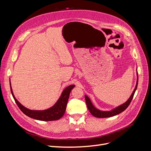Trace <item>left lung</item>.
Listing matches in <instances>:
<instances>
[{
  "label": "left lung",
  "instance_id": "left-lung-1",
  "mask_svg": "<svg viewBox=\"0 0 151 151\" xmlns=\"http://www.w3.org/2000/svg\"><path fill=\"white\" fill-rule=\"evenodd\" d=\"M137 83H136V85H135V88L134 89V91L132 92L130 98L128 99L127 101L126 102H125L124 103L122 104L121 105H120V106H116V108H113L109 111H102V110H100V109L96 108L94 106L92 102H91L90 98L87 95H85L86 103L87 106H88V108L89 109V111H90V113L92 114L94 116L97 117V118H108V117H111V116H115L116 115H118V114H120V113L125 110V109L127 108V107L129 106V104L131 103L132 99H133L134 95L135 94L137 88V85H138L137 71Z\"/></svg>",
  "mask_w": 151,
  "mask_h": 151
}]
</instances>
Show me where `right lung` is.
<instances>
[{
    "mask_svg": "<svg viewBox=\"0 0 151 151\" xmlns=\"http://www.w3.org/2000/svg\"><path fill=\"white\" fill-rule=\"evenodd\" d=\"M74 87L75 85L72 84L67 86V88L63 89L60 98H58L57 101L52 107L44 109V110H31V109L24 107L23 105H22L17 101L14 95L10 81V88L12 95L15 100L16 103L17 104L18 107L19 108L21 111L25 114L26 116L33 118V119L41 121L57 120L60 119L63 116L65 111L70 93Z\"/></svg>",
    "mask_w": 151,
    "mask_h": 151,
    "instance_id": "1",
    "label": "right lung"
}]
</instances>
